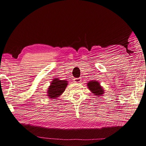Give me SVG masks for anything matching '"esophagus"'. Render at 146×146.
<instances>
[{"instance_id": "obj_1", "label": "esophagus", "mask_w": 146, "mask_h": 146, "mask_svg": "<svg viewBox=\"0 0 146 146\" xmlns=\"http://www.w3.org/2000/svg\"><path fill=\"white\" fill-rule=\"evenodd\" d=\"M74 82L76 83H80L81 82V79L80 78H74Z\"/></svg>"}]
</instances>
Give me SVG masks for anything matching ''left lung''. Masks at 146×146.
Masks as SVG:
<instances>
[{"mask_svg":"<svg viewBox=\"0 0 146 146\" xmlns=\"http://www.w3.org/2000/svg\"><path fill=\"white\" fill-rule=\"evenodd\" d=\"M87 87L94 96L100 97L104 95V90L98 81L93 80L87 83Z\"/></svg>","mask_w":146,"mask_h":146,"instance_id":"1","label":"left lung"}]
</instances>
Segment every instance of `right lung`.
Wrapping results in <instances>:
<instances>
[{
    "instance_id": "right-lung-1",
    "label": "right lung",
    "mask_w": 146,
    "mask_h": 146,
    "mask_svg": "<svg viewBox=\"0 0 146 146\" xmlns=\"http://www.w3.org/2000/svg\"><path fill=\"white\" fill-rule=\"evenodd\" d=\"M68 85V81L66 80H60L59 78L53 79L50 82L47 92V96L50 99H54L59 98Z\"/></svg>"
}]
</instances>
